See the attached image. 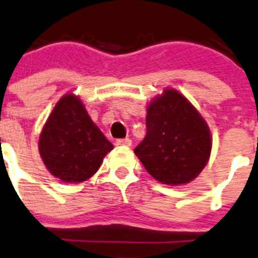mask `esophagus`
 <instances>
[{
	"label": "esophagus",
	"instance_id": "obj_1",
	"mask_svg": "<svg viewBox=\"0 0 258 258\" xmlns=\"http://www.w3.org/2000/svg\"><path fill=\"white\" fill-rule=\"evenodd\" d=\"M116 145H117V146H131L132 140H129V138H122V140H117V141H116Z\"/></svg>",
	"mask_w": 258,
	"mask_h": 258
}]
</instances>
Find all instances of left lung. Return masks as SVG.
<instances>
[{
	"instance_id": "left-lung-1",
	"label": "left lung",
	"mask_w": 258,
	"mask_h": 258,
	"mask_svg": "<svg viewBox=\"0 0 258 258\" xmlns=\"http://www.w3.org/2000/svg\"><path fill=\"white\" fill-rule=\"evenodd\" d=\"M147 133L134 154L154 179L167 185L195 180L208 164L211 134L188 99L166 89L147 107Z\"/></svg>"
}]
</instances>
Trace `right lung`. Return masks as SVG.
<instances>
[{
    "mask_svg": "<svg viewBox=\"0 0 258 258\" xmlns=\"http://www.w3.org/2000/svg\"><path fill=\"white\" fill-rule=\"evenodd\" d=\"M113 149L86 111L79 96L66 94L57 102L39 138L41 159L63 182L89 180Z\"/></svg>",
    "mask_w": 258,
    "mask_h": 258,
    "instance_id": "1",
    "label": "right lung"
}]
</instances>
